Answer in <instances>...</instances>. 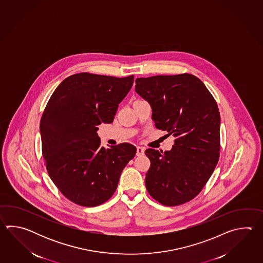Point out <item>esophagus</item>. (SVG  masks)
Wrapping results in <instances>:
<instances>
[{
  "label": "esophagus",
  "instance_id": "obj_1",
  "mask_svg": "<svg viewBox=\"0 0 263 263\" xmlns=\"http://www.w3.org/2000/svg\"><path fill=\"white\" fill-rule=\"evenodd\" d=\"M145 153V148L142 147V146H137L136 148V155L137 156H143Z\"/></svg>",
  "mask_w": 263,
  "mask_h": 263
}]
</instances>
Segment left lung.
Returning <instances> with one entry per match:
<instances>
[{"label": "left lung", "mask_w": 263, "mask_h": 263, "mask_svg": "<svg viewBox=\"0 0 263 263\" xmlns=\"http://www.w3.org/2000/svg\"><path fill=\"white\" fill-rule=\"evenodd\" d=\"M135 91L149 103L157 129L176 137L171 151L148 148L147 192L165 206L196 197L219 159L220 114L205 84L192 74L137 78Z\"/></svg>", "instance_id": "obj_1"}]
</instances>
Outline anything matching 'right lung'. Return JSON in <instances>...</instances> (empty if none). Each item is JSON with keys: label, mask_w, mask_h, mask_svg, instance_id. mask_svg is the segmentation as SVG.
Returning <instances> with one entry per match:
<instances>
[{"label": "right lung", "mask_w": 263, "mask_h": 263, "mask_svg": "<svg viewBox=\"0 0 263 263\" xmlns=\"http://www.w3.org/2000/svg\"><path fill=\"white\" fill-rule=\"evenodd\" d=\"M134 81V75L78 73L50 97L40 121L42 153L50 179L70 201L84 207L107 201L135 156L136 147L127 143L105 149L97 134L99 125L112 123Z\"/></svg>", "instance_id": "1"}]
</instances>
